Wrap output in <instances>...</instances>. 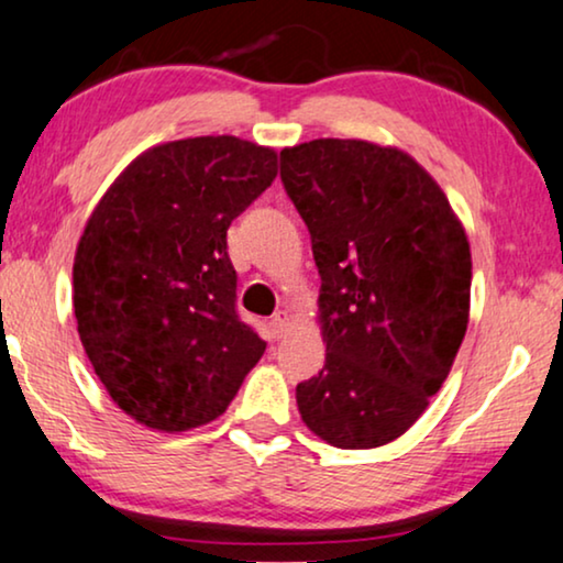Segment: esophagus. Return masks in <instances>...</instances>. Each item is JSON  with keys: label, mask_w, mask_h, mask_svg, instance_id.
Wrapping results in <instances>:
<instances>
[{"label": "esophagus", "mask_w": 563, "mask_h": 563, "mask_svg": "<svg viewBox=\"0 0 563 563\" xmlns=\"http://www.w3.org/2000/svg\"><path fill=\"white\" fill-rule=\"evenodd\" d=\"M272 328H274L276 335L287 333V330L291 328V314H289V310H279V312H276L274 320H272Z\"/></svg>", "instance_id": "34e87169"}]
</instances>
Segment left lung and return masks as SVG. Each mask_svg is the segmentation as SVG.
<instances>
[{
	"instance_id": "left-lung-1",
	"label": "left lung",
	"mask_w": 563,
	"mask_h": 563,
	"mask_svg": "<svg viewBox=\"0 0 563 563\" xmlns=\"http://www.w3.org/2000/svg\"><path fill=\"white\" fill-rule=\"evenodd\" d=\"M312 238L325 366L297 384L305 426L335 449L407 433L468 325L472 251L438 181L395 145L318 137L282 151Z\"/></svg>"
}]
</instances>
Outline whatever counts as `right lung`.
I'll return each mask as SVG.
<instances>
[{
  "label": "right lung",
  "mask_w": 563,
  "mask_h": 563,
  "mask_svg": "<svg viewBox=\"0 0 563 563\" xmlns=\"http://www.w3.org/2000/svg\"><path fill=\"white\" fill-rule=\"evenodd\" d=\"M276 179V151L184 137L130 161L74 256L84 351L122 412L181 433L220 418L266 343L235 312L228 228Z\"/></svg>",
  "instance_id": "add662e5"
}]
</instances>
